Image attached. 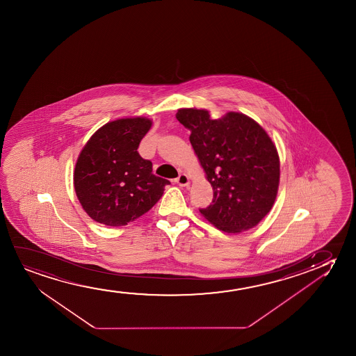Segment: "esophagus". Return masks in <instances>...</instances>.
<instances>
[{"label": "esophagus", "instance_id": "1", "mask_svg": "<svg viewBox=\"0 0 356 356\" xmlns=\"http://www.w3.org/2000/svg\"><path fill=\"white\" fill-rule=\"evenodd\" d=\"M175 182L177 185L181 186V187H186V186L190 185V177H188V175H186V174H180L179 177L176 179Z\"/></svg>", "mask_w": 356, "mask_h": 356}]
</instances>
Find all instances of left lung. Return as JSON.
Here are the masks:
<instances>
[{
    "instance_id": "8db88e82",
    "label": "left lung",
    "mask_w": 356,
    "mask_h": 356,
    "mask_svg": "<svg viewBox=\"0 0 356 356\" xmlns=\"http://www.w3.org/2000/svg\"><path fill=\"white\" fill-rule=\"evenodd\" d=\"M176 119L190 130L214 191L211 204L200 213L229 234L257 226L273 208L280 182V158L268 134L242 113L214 120L205 109L184 108Z\"/></svg>"
}]
</instances>
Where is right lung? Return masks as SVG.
I'll list each match as a JSON object with an SVG mask.
<instances>
[{"mask_svg": "<svg viewBox=\"0 0 356 356\" xmlns=\"http://www.w3.org/2000/svg\"><path fill=\"white\" fill-rule=\"evenodd\" d=\"M151 127L146 118L119 119L95 132L83 147L74 171V187L91 219L124 226L161 200L170 181L154 175L152 161L137 152Z\"/></svg>", "mask_w": 356, "mask_h": 356, "instance_id": "obj_1", "label": "right lung"}]
</instances>
